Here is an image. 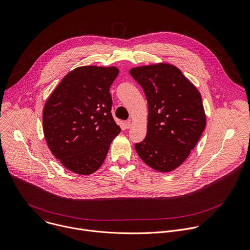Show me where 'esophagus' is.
Instances as JSON below:
<instances>
[{"label":"esophagus","mask_w":250,"mask_h":250,"mask_svg":"<svg viewBox=\"0 0 250 250\" xmlns=\"http://www.w3.org/2000/svg\"><path fill=\"white\" fill-rule=\"evenodd\" d=\"M125 125L126 128H130V126H131V121H126V122H125Z\"/></svg>","instance_id":"esophagus-1"}]
</instances>
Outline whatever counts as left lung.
<instances>
[{
  "mask_svg": "<svg viewBox=\"0 0 250 250\" xmlns=\"http://www.w3.org/2000/svg\"><path fill=\"white\" fill-rule=\"evenodd\" d=\"M130 75L148 103L146 137L134 145L155 171L171 172L186 161L206 125L198 89L177 66L160 62L132 67Z\"/></svg>",
  "mask_w": 250,
  "mask_h": 250,
  "instance_id": "1",
  "label": "left lung"
}]
</instances>
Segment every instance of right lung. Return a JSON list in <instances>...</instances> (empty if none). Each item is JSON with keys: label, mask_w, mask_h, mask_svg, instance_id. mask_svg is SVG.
<instances>
[{"label": "right lung", "mask_w": 250, "mask_h": 250, "mask_svg": "<svg viewBox=\"0 0 250 250\" xmlns=\"http://www.w3.org/2000/svg\"><path fill=\"white\" fill-rule=\"evenodd\" d=\"M116 66H79L68 72L45 103L43 131L53 155L78 175L96 172L121 127L113 119L110 87Z\"/></svg>", "instance_id": "obj_1"}]
</instances>
